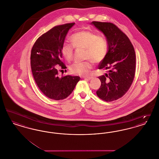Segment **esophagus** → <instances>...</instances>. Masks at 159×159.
<instances>
[{
	"label": "esophagus",
	"instance_id": "1",
	"mask_svg": "<svg viewBox=\"0 0 159 159\" xmlns=\"http://www.w3.org/2000/svg\"><path fill=\"white\" fill-rule=\"evenodd\" d=\"M82 78L84 79H87V80H91V79L92 78V77H91V76H84Z\"/></svg>",
	"mask_w": 159,
	"mask_h": 159
}]
</instances>
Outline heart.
I'll list each match as a JSON object with an SVG mask.
<instances>
[{
  "mask_svg": "<svg viewBox=\"0 0 159 159\" xmlns=\"http://www.w3.org/2000/svg\"><path fill=\"white\" fill-rule=\"evenodd\" d=\"M71 40L72 44L64 42L61 46V53L66 60L70 61L73 59L75 48L84 49V59H87L70 66V71L74 75H88L92 67V61L95 63L102 61L108 53V43L106 38L90 31L76 32L71 36Z\"/></svg>",
  "mask_w": 159,
  "mask_h": 159,
  "instance_id": "obj_1",
  "label": "heart"
}]
</instances>
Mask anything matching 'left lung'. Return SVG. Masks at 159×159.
I'll return each instance as SVG.
<instances>
[{"label":"left lung","instance_id":"obj_1","mask_svg":"<svg viewBox=\"0 0 159 159\" xmlns=\"http://www.w3.org/2000/svg\"><path fill=\"white\" fill-rule=\"evenodd\" d=\"M92 24L104 34L108 43L107 55L98 67L108 72L99 76L101 84L97 95L107 102L113 101L121 98L133 82L136 68L135 49L128 37L115 24L99 21Z\"/></svg>","mask_w":159,"mask_h":159}]
</instances>
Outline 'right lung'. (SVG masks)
Wrapping results in <instances>:
<instances>
[{
    "label": "right lung",
    "mask_w": 159,
    "mask_h": 159,
    "mask_svg": "<svg viewBox=\"0 0 159 159\" xmlns=\"http://www.w3.org/2000/svg\"><path fill=\"white\" fill-rule=\"evenodd\" d=\"M75 23L53 27L36 40L31 51L33 76L40 91L49 98H66L80 80L79 76L58 77L59 71L67 67L62 60L61 46L66 34Z\"/></svg>",
    "instance_id": "1"
}]
</instances>
